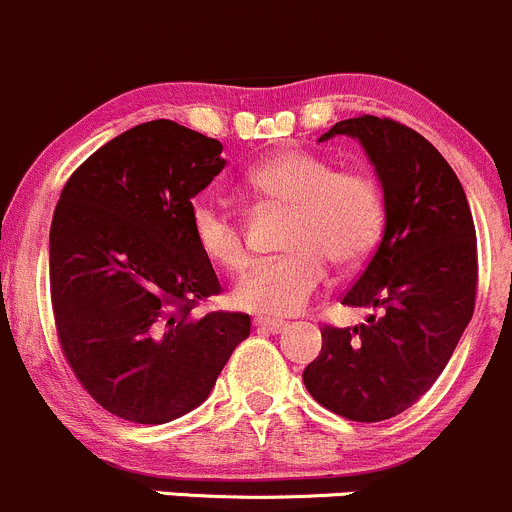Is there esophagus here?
<instances>
[{"label": "esophagus", "mask_w": 512, "mask_h": 512, "mask_svg": "<svg viewBox=\"0 0 512 512\" xmlns=\"http://www.w3.org/2000/svg\"><path fill=\"white\" fill-rule=\"evenodd\" d=\"M252 324H255L257 329H265V332H285L287 329V322H282V319H270V317H255L252 319Z\"/></svg>", "instance_id": "1"}]
</instances>
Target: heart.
<instances>
[{
    "mask_svg": "<svg viewBox=\"0 0 512 512\" xmlns=\"http://www.w3.org/2000/svg\"><path fill=\"white\" fill-rule=\"evenodd\" d=\"M257 200L289 210L282 247L289 252L262 260L235 287V304L257 314H297L322 292L329 262L361 267L379 247L386 225L384 188L364 168H337L312 151H282L247 175ZM193 237L210 262L237 275L250 262V242L232 210L203 200L193 208Z\"/></svg>",
    "mask_w": 512,
    "mask_h": 512,
    "instance_id": "heart-1",
    "label": "heart"
}]
</instances>
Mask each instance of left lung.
Returning <instances> with one entry per match:
<instances>
[{
  "label": "left lung",
  "instance_id": "8db88e82",
  "mask_svg": "<svg viewBox=\"0 0 512 512\" xmlns=\"http://www.w3.org/2000/svg\"><path fill=\"white\" fill-rule=\"evenodd\" d=\"M359 138L386 198L379 247L347 307H381L359 327H322V352L302 379L314 401L349 421L376 423L414 406L441 376L471 322L478 289L476 225L446 158L394 118L339 121L319 141Z\"/></svg>",
  "mask_w": 512,
  "mask_h": 512
}]
</instances>
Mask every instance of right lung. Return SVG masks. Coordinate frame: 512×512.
I'll return each instance as SVG.
<instances>
[{"instance_id": "obj_1", "label": "right lung", "mask_w": 512, "mask_h": 512, "mask_svg": "<svg viewBox=\"0 0 512 512\" xmlns=\"http://www.w3.org/2000/svg\"><path fill=\"white\" fill-rule=\"evenodd\" d=\"M223 143L158 118L91 153L66 180L49 237L56 337L86 394L133 423L208 399L250 314L198 304L223 292L193 237V198Z\"/></svg>"}]
</instances>
